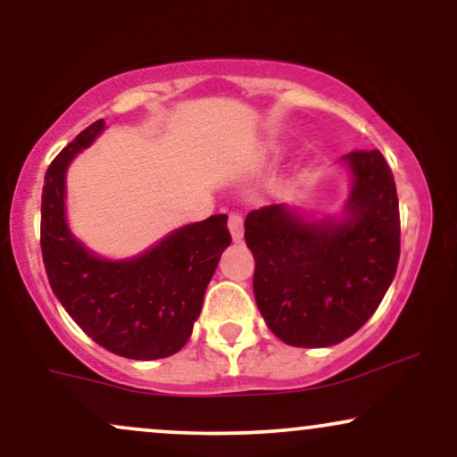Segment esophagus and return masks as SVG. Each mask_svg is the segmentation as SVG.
<instances>
[{"instance_id":"esophagus-1","label":"esophagus","mask_w":457,"mask_h":457,"mask_svg":"<svg viewBox=\"0 0 457 457\" xmlns=\"http://www.w3.org/2000/svg\"><path fill=\"white\" fill-rule=\"evenodd\" d=\"M228 225H229V232H232V238L238 243V240L243 238V217H240L238 212H229Z\"/></svg>"}]
</instances>
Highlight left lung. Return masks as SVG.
Here are the masks:
<instances>
[{
    "mask_svg": "<svg viewBox=\"0 0 457 457\" xmlns=\"http://www.w3.org/2000/svg\"><path fill=\"white\" fill-rule=\"evenodd\" d=\"M354 176L345 221L307 223L283 204L251 211L245 240L253 295L281 342L324 348L354 335L380 305L400 262V202L380 150L344 156Z\"/></svg>",
    "mask_w": 457,
    "mask_h": 457,
    "instance_id": "obj_1",
    "label": "left lung"
}]
</instances>
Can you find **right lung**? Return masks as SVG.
<instances>
[{"instance_id": "obj_1", "label": "right lung", "mask_w": 457, "mask_h": 457, "mask_svg": "<svg viewBox=\"0 0 457 457\" xmlns=\"http://www.w3.org/2000/svg\"><path fill=\"white\" fill-rule=\"evenodd\" d=\"M104 129L96 120L51 161L40 208V249L57 301L83 333L109 353L152 361L176 354L191 337L204 292L232 243L225 214L185 225L127 262L92 255L64 219L68 162Z\"/></svg>"}]
</instances>
